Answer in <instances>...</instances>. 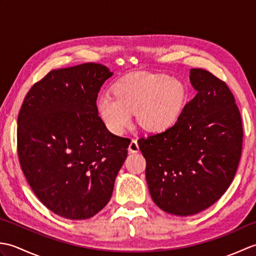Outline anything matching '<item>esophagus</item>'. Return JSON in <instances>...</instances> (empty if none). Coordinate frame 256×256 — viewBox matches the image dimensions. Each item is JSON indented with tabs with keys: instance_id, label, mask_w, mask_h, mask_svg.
<instances>
[{
	"instance_id": "1",
	"label": "esophagus",
	"mask_w": 256,
	"mask_h": 256,
	"mask_svg": "<svg viewBox=\"0 0 256 256\" xmlns=\"http://www.w3.org/2000/svg\"><path fill=\"white\" fill-rule=\"evenodd\" d=\"M138 150H140V148H138V140H132L131 143H130V145H128V152L130 153H138Z\"/></svg>"
}]
</instances>
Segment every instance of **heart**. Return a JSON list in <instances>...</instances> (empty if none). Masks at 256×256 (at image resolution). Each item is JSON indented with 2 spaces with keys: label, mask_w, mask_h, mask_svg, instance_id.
<instances>
[{
  "label": "heart",
  "mask_w": 256,
  "mask_h": 256,
  "mask_svg": "<svg viewBox=\"0 0 256 256\" xmlns=\"http://www.w3.org/2000/svg\"><path fill=\"white\" fill-rule=\"evenodd\" d=\"M186 91L184 84L167 74H138L123 79L96 102V110L106 128L120 135L132 124L136 113L138 123L150 133L170 128L180 116Z\"/></svg>",
  "instance_id": "1"
}]
</instances>
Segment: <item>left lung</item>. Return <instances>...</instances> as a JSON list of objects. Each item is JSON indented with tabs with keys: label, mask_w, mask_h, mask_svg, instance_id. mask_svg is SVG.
Listing matches in <instances>:
<instances>
[{
	"label": "left lung",
	"mask_w": 256,
	"mask_h": 256,
	"mask_svg": "<svg viewBox=\"0 0 256 256\" xmlns=\"http://www.w3.org/2000/svg\"><path fill=\"white\" fill-rule=\"evenodd\" d=\"M189 78L197 94L177 122L138 140L152 199L184 216L209 208L226 192L243 143L241 114L224 81L201 68L190 70Z\"/></svg>",
	"instance_id": "1"
}]
</instances>
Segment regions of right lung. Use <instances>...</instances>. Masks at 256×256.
Masks as SVG:
<instances>
[{
  "label": "right lung",
  "mask_w": 256,
  "mask_h": 256,
  "mask_svg": "<svg viewBox=\"0 0 256 256\" xmlns=\"http://www.w3.org/2000/svg\"><path fill=\"white\" fill-rule=\"evenodd\" d=\"M113 74L86 62L48 72L27 92L18 118L20 168L42 204L84 220L101 211L128 156L131 140L106 128L96 98Z\"/></svg>",
  "instance_id": "add662e5"
}]
</instances>
